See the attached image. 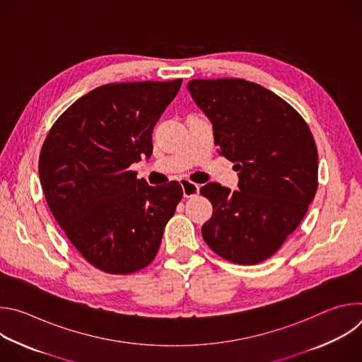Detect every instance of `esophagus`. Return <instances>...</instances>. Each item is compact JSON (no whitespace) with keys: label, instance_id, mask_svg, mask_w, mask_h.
Here are the masks:
<instances>
[{"label":"esophagus","instance_id":"1","mask_svg":"<svg viewBox=\"0 0 362 362\" xmlns=\"http://www.w3.org/2000/svg\"><path fill=\"white\" fill-rule=\"evenodd\" d=\"M180 185H182L183 196H185V197H193V196L199 194V189H200L199 185H196V183L190 182V180H186V179H183V180L180 182Z\"/></svg>","mask_w":362,"mask_h":362}]
</instances>
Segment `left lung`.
<instances>
[{
    "label": "left lung",
    "mask_w": 362,
    "mask_h": 362,
    "mask_svg": "<svg viewBox=\"0 0 362 362\" xmlns=\"http://www.w3.org/2000/svg\"><path fill=\"white\" fill-rule=\"evenodd\" d=\"M187 90L214 126L219 154L239 172V190L200 187L214 206L202 236L226 261L259 264L298 228L317 193L314 136L292 106L256 83L196 78Z\"/></svg>",
    "instance_id": "8db88e82"
}]
</instances>
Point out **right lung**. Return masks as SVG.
I'll return each mask as SVG.
<instances>
[{"label":"right lung","mask_w":362,"mask_h":362,"mask_svg":"<svg viewBox=\"0 0 362 362\" xmlns=\"http://www.w3.org/2000/svg\"><path fill=\"white\" fill-rule=\"evenodd\" d=\"M182 80L105 84L57 119L38 173L48 208L84 259L126 275L156 256L183 196L179 182L148 186L130 165L148 159L151 132Z\"/></svg>","instance_id":"obj_1"}]
</instances>
